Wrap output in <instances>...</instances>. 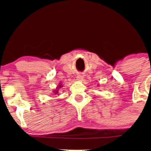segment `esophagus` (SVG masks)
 <instances>
[{
	"instance_id": "esophagus-1",
	"label": "esophagus",
	"mask_w": 151,
	"mask_h": 151,
	"mask_svg": "<svg viewBox=\"0 0 151 151\" xmlns=\"http://www.w3.org/2000/svg\"><path fill=\"white\" fill-rule=\"evenodd\" d=\"M77 80L78 81H82L83 80V76H82V75H78V76H77Z\"/></svg>"
}]
</instances>
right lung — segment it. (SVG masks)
<instances>
[{
  "label": "right lung",
  "instance_id": "right-lung-1",
  "mask_svg": "<svg viewBox=\"0 0 151 151\" xmlns=\"http://www.w3.org/2000/svg\"><path fill=\"white\" fill-rule=\"evenodd\" d=\"M63 87V85H61V83H60L59 84V85H58V87L57 88H56V90H54V94H58V90H59L60 88H62Z\"/></svg>",
  "mask_w": 151,
  "mask_h": 151
}]
</instances>
